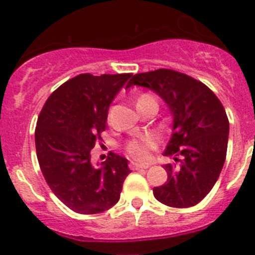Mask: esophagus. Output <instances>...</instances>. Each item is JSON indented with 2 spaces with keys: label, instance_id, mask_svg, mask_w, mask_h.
<instances>
[{
  "label": "esophagus",
  "instance_id": "esophagus-1",
  "mask_svg": "<svg viewBox=\"0 0 255 255\" xmlns=\"http://www.w3.org/2000/svg\"><path fill=\"white\" fill-rule=\"evenodd\" d=\"M129 167L132 170H139V169H147L150 167V164H137V162H130Z\"/></svg>",
  "mask_w": 255,
  "mask_h": 255
}]
</instances>
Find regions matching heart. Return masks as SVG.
Returning <instances> with one entry per match:
<instances>
[{"mask_svg":"<svg viewBox=\"0 0 255 255\" xmlns=\"http://www.w3.org/2000/svg\"><path fill=\"white\" fill-rule=\"evenodd\" d=\"M155 98H152L148 94H142L138 98L137 103L143 102V100H150ZM157 139L159 137L153 134V133H144L138 137H134V138L129 139V141L126 143V152L134 160H138V161H143V160H147L150 157V150H152L153 147L157 143Z\"/></svg>","mask_w":255,"mask_h":255,"instance_id":"b5f03b06","label":"heart"}]
</instances>
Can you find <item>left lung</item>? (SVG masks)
<instances>
[{"label": "left lung", "mask_w": 255, "mask_h": 255, "mask_svg": "<svg viewBox=\"0 0 255 255\" xmlns=\"http://www.w3.org/2000/svg\"><path fill=\"white\" fill-rule=\"evenodd\" d=\"M151 89L173 114V134L164 151L175 164H166L167 182L153 196L169 207L196 206L219 179L228 151L229 119L213 91L185 73L167 68L137 73L127 88Z\"/></svg>", "instance_id": "obj_1"}]
</instances>
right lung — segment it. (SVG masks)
<instances>
[{"label": "right lung", "mask_w": 255, "mask_h": 255, "mask_svg": "<svg viewBox=\"0 0 255 255\" xmlns=\"http://www.w3.org/2000/svg\"><path fill=\"white\" fill-rule=\"evenodd\" d=\"M132 73H81L48 98L38 117L35 148L45 182L70 210L100 213L119 201L130 173L127 159L111 152L99 167L91 150L107 128L109 105Z\"/></svg>", "instance_id": "obj_1"}]
</instances>
